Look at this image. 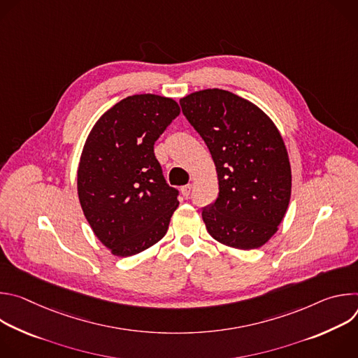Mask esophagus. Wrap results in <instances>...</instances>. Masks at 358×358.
Wrapping results in <instances>:
<instances>
[{"label":"esophagus","mask_w":358,"mask_h":358,"mask_svg":"<svg viewBox=\"0 0 358 358\" xmlns=\"http://www.w3.org/2000/svg\"><path fill=\"white\" fill-rule=\"evenodd\" d=\"M191 188H192V185H191V184H187V185H184V187H181V188H180V191H181V194H182V196H184V198H188V196H189Z\"/></svg>","instance_id":"34e87169"}]
</instances>
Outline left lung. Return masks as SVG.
<instances>
[{
	"label": "left lung",
	"mask_w": 358,
	"mask_h": 358,
	"mask_svg": "<svg viewBox=\"0 0 358 358\" xmlns=\"http://www.w3.org/2000/svg\"><path fill=\"white\" fill-rule=\"evenodd\" d=\"M184 116L213 156L220 194L202 220L220 243L249 250L265 245L289 207L292 170L272 119L252 101L222 89L180 99Z\"/></svg>",
	"instance_id": "1"
}]
</instances>
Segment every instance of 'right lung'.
Here are the masks:
<instances>
[{"label":"right lung","mask_w":358,"mask_h":358,"mask_svg":"<svg viewBox=\"0 0 358 358\" xmlns=\"http://www.w3.org/2000/svg\"><path fill=\"white\" fill-rule=\"evenodd\" d=\"M180 115L171 97L133 94L92 127L78 166V195L97 239L131 257L164 238L178 191L164 181L155 143Z\"/></svg>","instance_id":"right-lung-1"}]
</instances>
